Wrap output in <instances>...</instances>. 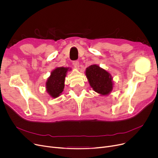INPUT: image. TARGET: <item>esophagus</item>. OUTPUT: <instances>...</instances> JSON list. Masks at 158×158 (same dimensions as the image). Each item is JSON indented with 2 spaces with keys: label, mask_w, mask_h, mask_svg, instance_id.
<instances>
[{
  "label": "esophagus",
  "mask_w": 158,
  "mask_h": 158,
  "mask_svg": "<svg viewBox=\"0 0 158 158\" xmlns=\"http://www.w3.org/2000/svg\"><path fill=\"white\" fill-rule=\"evenodd\" d=\"M73 66H74L75 69H79V61H74L73 62Z\"/></svg>",
  "instance_id": "34e87169"
}]
</instances>
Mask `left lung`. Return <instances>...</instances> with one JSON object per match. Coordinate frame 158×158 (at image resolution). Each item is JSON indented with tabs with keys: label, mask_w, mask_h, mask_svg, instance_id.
Returning a JSON list of instances; mask_svg holds the SVG:
<instances>
[{
	"label": "left lung",
	"mask_w": 158,
	"mask_h": 158,
	"mask_svg": "<svg viewBox=\"0 0 158 158\" xmlns=\"http://www.w3.org/2000/svg\"><path fill=\"white\" fill-rule=\"evenodd\" d=\"M86 76L90 86L101 95H108L113 89L111 75L97 64H92L86 69Z\"/></svg>",
	"instance_id": "obj_1"
}]
</instances>
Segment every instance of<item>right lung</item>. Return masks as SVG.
Listing matches in <instances>:
<instances>
[{
  "label": "right lung",
  "instance_id": "obj_1",
  "mask_svg": "<svg viewBox=\"0 0 158 158\" xmlns=\"http://www.w3.org/2000/svg\"><path fill=\"white\" fill-rule=\"evenodd\" d=\"M70 69L57 67L51 73L46 82V90L52 98H57L63 92L64 87V79L67 72Z\"/></svg>",
  "mask_w": 158,
  "mask_h": 158
}]
</instances>
